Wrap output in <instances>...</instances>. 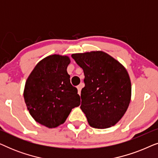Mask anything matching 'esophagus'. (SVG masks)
Instances as JSON below:
<instances>
[{
	"instance_id": "1",
	"label": "esophagus",
	"mask_w": 158,
	"mask_h": 158,
	"mask_svg": "<svg viewBox=\"0 0 158 158\" xmlns=\"http://www.w3.org/2000/svg\"><path fill=\"white\" fill-rule=\"evenodd\" d=\"M83 83L80 84L79 85H77V92H78V94H79V95H81V89H82V88H83Z\"/></svg>"
}]
</instances>
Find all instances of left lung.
<instances>
[{
	"label": "left lung",
	"mask_w": 158,
	"mask_h": 158,
	"mask_svg": "<svg viewBox=\"0 0 158 158\" xmlns=\"http://www.w3.org/2000/svg\"><path fill=\"white\" fill-rule=\"evenodd\" d=\"M72 57L85 75L81 109L88 124L97 129L115 125L131 101V84L126 68L102 51L73 54Z\"/></svg>",
	"instance_id": "left-lung-1"
}]
</instances>
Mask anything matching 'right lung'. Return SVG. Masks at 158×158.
Listing matches in <instances>:
<instances>
[{
	"instance_id": "add662e5",
	"label": "right lung",
	"mask_w": 158,
	"mask_h": 158,
	"mask_svg": "<svg viewBox=\"0 0 158 158\" xmlns=\"http://www.w3.org/2000/svg\"><path fill=\"white\" fill-rule=\"evenodd\" d=\"M68 56L52 55L41 60L26 81L23 98L29 114L48 128L63 124L81 104L77 88L71 85L67 68Z\"/></svg>"
}]
</instances>
